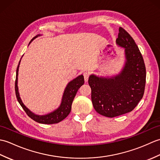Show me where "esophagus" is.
I'll use <instances>...</instances> for the list:
<instances>
[{"label": "esophagus", "mask_w": 160, "mask_h": 160, "mask_svg": "<svg viewBox=\"0 0 160 160\" xmlns=\"http://www.w3.org/2000/svg\"><path fill=\"white\" fill-rule=\"evenodd\" d=\"M83 76H84V80H85V82H87L88 80H89V72H84V73H83Z\"/></svg>", "instance_id": "esophagus-1"}]
</instances>
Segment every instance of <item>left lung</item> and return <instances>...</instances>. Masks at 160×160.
<instances>
[{
  "instance_id": "1",
  "label": "left lung",
  "mask_w": 160,
  "mask_h": 160,
  "mask_svg": "<svg viewBox=\"0 0 160 160\" xmlns=\"http://www.w3.org/2000/svg\"><path fill=\"white\" fill-rule=\"evenodd\" d=\"M116 42L125 48L127 58L121 73L112 78L91 75L88 81L95 110L108 118L119 116L134 109L144 96L147 76L140 49L131 35L121 27Z\"/></svg>"
}]
</instances>
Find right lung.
<instances>
[{
  "instance_id": "right-lung-1",
  "label": "right lung",
  "mask_w": 160,
  "mask_h": 160,
  "mask_svg": "<svg viewBox=\"0 0 160 160\" xmlns=\"http://www.w3.org/2000/svg\"><path fill=\"white\" fill-rule=\"evenodd\" d=\"M37 36L34 37L33 39L36 38ZM20 62L18 63V67H17V69H16V80H15V91H16V96L17 100H18L20 106L22 107L24 111H25L27 115H28L30 118H32V120L41 124H56L63 120L64 119L67 118V115L70 113L71 110V104H72V102L75 96H76L77 91H78V89H79V88L84 83V76L82 75H81V76H79L76 78H75V79L73 80L72 81H71V82L67 84V86L65 88V90H64V92L63 94L62 102H61L60 106L58 108H57L56 111H54L52 112L51 113H49L47 115H37L32 113V112L30 111L28 108H26V107L22 102V100L19 96L17 83H18V67L20 64Z\"/></svg>"
}]
</instances>
